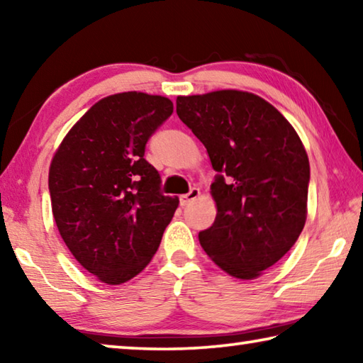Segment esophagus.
<instances>
[{
	"label": "esophagus",
	"mask_w": 363,
	"mask_h": 363,
	"mask_svg": "<svg viewBox=\"0 0 363 363\" xmlns=\"http://www.w3.org/2000/svg\"><path fill=\"white\" fill-rule=\"evenodd\" d=\"M199 195H200V190H199V189H195V187L190 189L189 194L179 196V203H181V206H182V208H184V206H189Z\"/></svg>",
	"instance_id": "1"
}]
</instances>
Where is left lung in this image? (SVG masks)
Returning <instances> with one entry per match:
<instances>
[{"instance_id":"1","label":"left lung","mask_w":363,"mask_h":363,"mask_svg":"<svg viewBox=\"0 0 363 363\" xmlns=\"http://www.w3.org/2000/svg\"><path fill=\"white\" fill-rule=\"evenodd\" d=\"M176 112L218 173V214L199 233L201 248L232 277L256 279L303 232L311 179L304 145L277 108L243 91L181 96Z\"/></svg>"}]
</instances>
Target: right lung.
Returning a JSON list of instances; mask_svg holds the SVG:
<instances>
[{
    "mask_svg": "<svg viewBox=\"0 0 363 363\" xmlns=\"http://www.w3.org/2000/svg\"><path fill=\"white\" fill-rule=\"evenodd\" d=\"M171 113L173 102L162 96H108L79 118L52 158L49 194L60 237L104 284L136 277L179 205L162 194V177L144 158Z\"/></svg>",
    "mask_w": 363,
    "mask_h": 363,
    "instance_id": "obj_1",
    "label": "right lung"
}]
</instances>
